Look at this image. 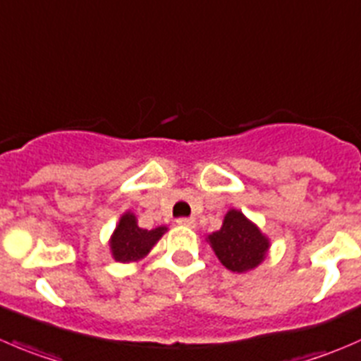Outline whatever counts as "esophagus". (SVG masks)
Listing matches in <instances>:
<instances>
[{"mask_svg":"<svg viewBox=\"0 0 361 361\" xmlns=\"http://www.w3.org/2000/svg\"><path fill=\"white\" fill-rule=\"evenodd\" d=\"M176 222H178V226H185V227H195V220H194V219H178Z\"/></svg>","mask_w":361,"mask_h":361,"instance_id":"34e87169","label":"esophagus"}]
</instances>
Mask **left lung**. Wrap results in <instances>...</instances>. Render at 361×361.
<instances>
[{
  "label": "left lung",
  "instance_id": "left-lung-1",
  "mask_svg": "<svg viewBox=\"0 0 361 361\" xmlns=\"http://www.w3.org/2000/svg\"><path fill=\"white\" fill-rule=\"evenodd\" d=\"M208 243L219 261L231 271L245 274L257 268L264 261L269 240L262 231L248 220L240 209H229L224 216L222 227L208 234Z\"/></svg>",
  "mask_w": 361,
  "mask_h": 361
}]
</instances>
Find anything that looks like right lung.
I'll use <instances>...</instances> for the list:
<instances>
[{"label":"right lung","instance_id":"1","mask_svg":"<svg viewBox=\"0 0 361 361\" xmlns=\"http://www.w3.org/2000/svg\"><path fill=\"white\" fill-rule=\"evenodd\" d=\"M167 227L160 226L155 229H142L137 226V219L132 212L120 216L116 229L111 234L109 248L114 261L118 262H137L149 254L157 241L162 238Z\"/></svg>","mask_w":361,"mask_h":361}]
</instances>
